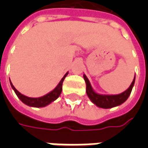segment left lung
I'll return each mask as SVG.
<instances>
[{
  "instance_id": "obj_1",
  "label": "left lung",
  "mask_w": 148,
  "mask_h": 148,
  "mask_svg": "<svg viewBox=\"0 0 148 148\" xmlns=\"http://www.w3.org/2000/svg\"><path fill=\"white\" fill-rule=\"evenodd\" d=\"M84 80L86 84V93L87 96L89 97L90 100L92 102L96 105L99 108L102 109H111L116 106H121L130 96L131 92L132 90V88L135 84V80H136V75L134 77V79L132 82L131 83L130 86L127 88L123 93L120 94H115V95H109V94H100L98 93H96L93 89L91 86L90 81L87 78L86 74H83Z\"/></svg>"
}]
</instances>
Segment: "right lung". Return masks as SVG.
Listing matches in <instances>:
<instances>
[{"mask_svg": "<svg viewBox=\"0 0 148 148\" xmlns=\"http://www.w3.org/2000/svg\"><path fill=\"white\" fill-rule=\"evenodd\" d=\"M67 74L68 72L63 76L61 81L59 82V83L57 85V86L55 87L54 90L51 91L50 93H47L44 96L40 97H29L23 95L15 88L14 86L11 82V81H10V85H11L12 90H14V92L16 94V96L19 97V99L21 100L22 102L24 103L27 106H31V107L41 108V107H45V106L50 105L51 103L53 102L54 101H55L58 97L60 96L62 90V82L64 81L65 77L67 76Z\"/></svg>", "mask_w": 148, "mask_h": 148, "instance_id": "right-lung-1", "label": "right lung"}]
</instances>
